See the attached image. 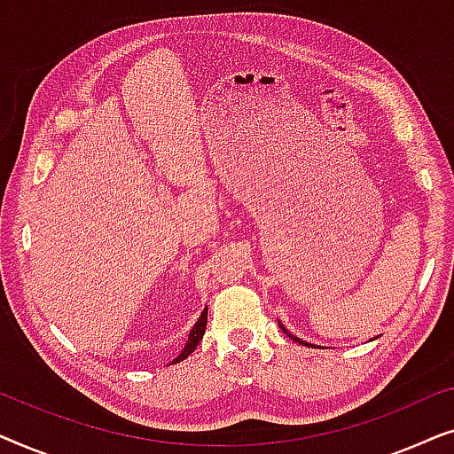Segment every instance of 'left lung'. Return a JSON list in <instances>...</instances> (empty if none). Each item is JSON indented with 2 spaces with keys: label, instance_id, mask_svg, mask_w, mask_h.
Masks as SVG:
<instances>
[{
  "label": "left lung",
  "instance_id": "1",
  "mask_svg": "<svg viewBox=\"0 0 454 454\" xmlns=\"http://www.w3.org/2000/svg\"><path fill=\"white\" fill-rule=\"evenodd\" d=\"M278 326H281V331L285 333V334H287V337H291V339H294L295 340V343H300V345H309V343H306V340H301V339H297L295 337V334H291L289 331H287V328H285L283 325H281V320H278Z\"/></svg>",
  "mask_w": 454,
  "mask_h": 454
}]
</instances>
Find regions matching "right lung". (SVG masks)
<instances>
[{
  "instance_id": "right-lung-1",
  "label": "right lung",
  "mask_w": 454,
  "mask_h": 454,
  "mask_svg": "<svg viewBox=\"0 0 454 454\" xmlns=\"http://www.w3.org/2000/svg\"><path fill=\"white\" fill-rule=\"evenodd\" d=\"M207 318H208V308H204V309H202V314H200V318L196 320L194 328H192L190 334H188V343H185V347L182 349V353H179V356H177L176 359H173L171 364H179V362H184V359L188 357L190 353L196 349L198 343H200L202 337H204V331H207Z\"/></svg>"
}]
</instances>
